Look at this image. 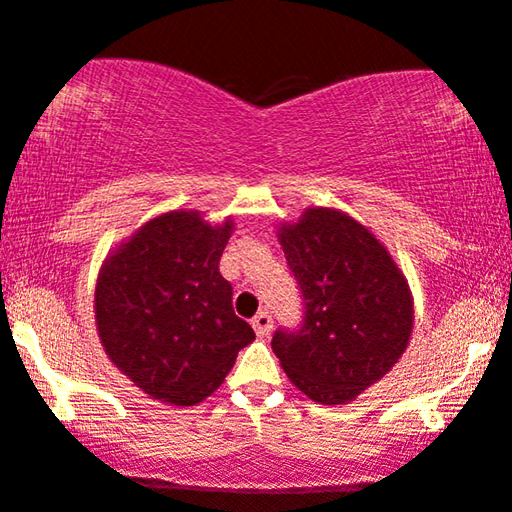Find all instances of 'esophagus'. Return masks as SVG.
Wrapping results in <instances>:
<instances>
[{"label":"esophagus","mask_w":512,"mask_h":512,"mask_svg":"<svg viewBox=\"0 0 512 512\" xmlns=\"http://www.w3.org/2000/svg\"><path fill=\"white\" fill-rule=\"evenodd\" d=\"M251 326H254V331L258 338H268L270 331H272V317L270 312H258L254 319H251Z\"/></svg>","instance_id":"1"}]
</instances>
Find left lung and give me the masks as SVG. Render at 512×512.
<instances>
[{"label":"left lung","mask_w":512,"mask_h":512,"mask_svg":"<svg viewBox=\"0 0 512 512\" xmlns=\"http://www.w3.org/2000/svg\"><path fill=\"white\" fill-rule=\"evenodd\" d=\"M277 237L300 284L305 319L293 333L279 328L272 352L314 403H352L408 349L415 321L408 279L387 247L340 209H305Z\"/></svg>","instance_id":"8db88e82"}]
</instances>
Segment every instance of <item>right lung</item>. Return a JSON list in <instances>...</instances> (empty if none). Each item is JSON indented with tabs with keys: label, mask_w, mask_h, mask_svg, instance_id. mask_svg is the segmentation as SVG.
Segmentation results:
<instances>
[{
	"label": "right lung",
	"mask_w": 512,
	"mask_h": 512,
	"mask_svg": "<svg viewBox=\"0 0 512 512\" xmlns=\"http://www.w3.org/2000/svg\"><path fill=\"white\" fill-rule=\"evenodd\" d=\"M233 219L174 209L146 221L104 258L95 284L97 335L109 361L144 394L195 405L214 394L254 342L233 312L219 261Z\"/></svg>",
	"instance_id": "1"
}]
</instances>
